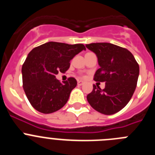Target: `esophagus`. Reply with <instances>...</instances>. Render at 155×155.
Segmentation results:
<instances>
[{
    "mask_svg": "<svg viewBox=\"0 0 155 155\" xmlns=\"http://www.w3.org/2000/svg\"><path fill=\"white\" fill-rule=\"evenodd\" d=\"M84 84V81H78V85L81 86L82 85V84Z\"/></svg>",
    "mask_w": 155,
    "mask_h": 155,
    "instance_id": "1",
    "label": "esophagus"
}]
</instances>
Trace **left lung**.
<instances>
[{
	"label": "left lung",
	"instance_id": "left-lung-1",
	"mask_svg": "<svg viewBox=\"0 0 155 155\" xmlns=\"http://www.w3.org/2000/svg\"><path fill=\"white\" fill-rule=\"evenodd\" d=\"M95 53L100 68L94 80L105 82L104 89L93 85L87 95L91 107L105 115L118 113L127 105L136 89L140 68L134 55L125 48L109 42L86 44Z\"/></svg>",
	"mask_w": 155,
	"mask_h": 155
}]
</instances>
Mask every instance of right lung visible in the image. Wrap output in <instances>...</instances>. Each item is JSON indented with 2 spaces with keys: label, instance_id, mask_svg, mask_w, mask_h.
Listing matches in <instances>:
<instances>
[{
  "label": "right lung",
  "instance_id": "1",
  "mask_svg": "<svg viewBox=\"0 0 155 155\" xmlns=\"http://www.w3.org/2000/svg\"><path fill=\"white\" fill-rule=\"evenodd\" d=\"M83 44L70 45L48 42L34 48L21 68L23 88L32 107L49 114L64 107L77 81L70 78L61 83L56 78L59 72L70 68V61L82 50Z\"/></svg>",
  "mask_w": 155,
  "mask_h": 155
}]
</instances>
